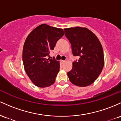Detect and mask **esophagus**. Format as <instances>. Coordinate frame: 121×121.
<instances>
[{
	"mask_svg": "<svg viewBox=\"0 0 121 121\" xmlns=\"http://www.w3.org/2000/svg\"><path fill=\"white\" fill-rule=\"evenodd\" d=\"M61 62H62V63H65V62H66V61H65V60H61Z\"/></svg>",
	"mask_w": 121,
	"mask_h": 121,
	"instance_id": "34e87169",
	"label": "esophagus"
}]
</instances>
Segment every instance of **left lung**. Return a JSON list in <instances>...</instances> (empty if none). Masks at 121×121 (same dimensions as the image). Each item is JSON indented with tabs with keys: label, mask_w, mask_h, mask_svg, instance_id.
<instances>
[{
	"label": "left lung",
	"mask_w": 121,
	"mask_h": 121,
	"mask_svg": "<svg viewBox=\"0 0 121 121\" xmlns=\"http://www.w3.org/2000/svg\"><path fill=\"white\" fill-rule=\"evenodd\" d=\"M65 34L71 44L74 56H79L73 63V68L67 73L72 83L86 87L95 82L104 66V50L99 40L87 28L75 27L65 28Z\"/></svg>",
	"instance_id": "obj_1"
}]
</instances>
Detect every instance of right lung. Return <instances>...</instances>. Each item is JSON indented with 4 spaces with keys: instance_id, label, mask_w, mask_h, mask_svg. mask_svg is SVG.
Listing matches in <instances>:
<instances>
[{
    "instance_id": "obj_1",
    "label": "right lung",
    "mask_w": 121,
    "mask_h": 121,
    "mask_svg": "<svg viewBox=\"0 0 121 121\" xmlns=\"http://www.w3.org/2000/svg\"><path fill=\"white\" fill-rule=\"evenodd\" d=\"M63 35L62 28L42 24L31 31L26 39L22 55L24 70L35 86L46 87L55 82L60 63L47 58Z\"/></svg>"
}]
</instances>
